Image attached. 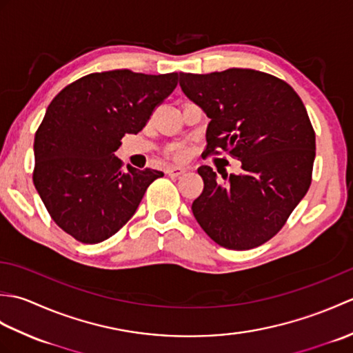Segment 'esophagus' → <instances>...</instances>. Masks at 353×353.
I'll return each instance as SVG.
<instances>
[{
    "label": "esophagus",
    "mask_w": 353,
    "mask_h": 353,
    "mask_svg": "<svg viewBox=\"0 0 353 353\" xmlns=\"http://www.w3.org/2000/svg\"><path fill=\"white\" fill-rule=\"evenodd\" d=\"M183 172H185L183 167H170V168H167V174L170 177H179V176H182Z\"/></svg>",
    "instance_id": "34e87169"
}]
</instances>
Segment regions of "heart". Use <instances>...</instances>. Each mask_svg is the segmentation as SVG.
<instances>
[{
	"instance_id": "obj_1",
	"label": "heart",
	"mask_w": 353,
	"mask_h": 353,
	"mask_svg": "<svg viewBox=\"0 0 353 353\" xmlns=\"http://www.w3.org/2000/svg\"><path fill=\"white\" fill-rule=\"evenodd\" d=\"M172 154H174V156H181V154H182V150H181V148H174V150H172Z\"/></svg>"
}]
</instances>
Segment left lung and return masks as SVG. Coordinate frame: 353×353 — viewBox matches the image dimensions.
Instances as JSON below:
<instances>
[{
    "instance_id": "obj_1",
    "label": "left lung",
    "mask_w": 353,
    "mask_h": 353,
    "mask_svg": "<svg viewBox=\"0 0 353 353\" xmlns=\"http://www.w3.org/2000/svg\"><path fill=\"white\" fill-rule=\"evenodd\" d=\"M179 76L185 95L211 118L201 156L226 152L241 161V172L223 174L224 182L201 165L205 186L192 214L224 249H254L283 228L310 190L316 157L310 117L294 89L272 74L230 68Z\"/></svg>"
}]
</instances>
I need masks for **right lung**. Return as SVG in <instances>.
<instances>
[{
	"label": "right lung",
	"mask_w": 353,
	"mask_h": 353,
	"mask_svg": "<svg viewBox=\"0 0 353 353\" xmlns=\"http://www.w3.org/2000/svg\"><path fill=\"white\" fill-rule=\"evenodd\" d=\"M177 72H94L59 92L34 137L33 183L50 216L77 241L97 244L129 221L162 171L127 167L114 154L174 91Z\"/></svg>",
	"instance_id": "add662e5"
}]
</instances>
